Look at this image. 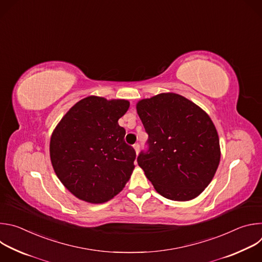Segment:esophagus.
<instances>
[{
	"mask_svg": "<svg viewBox=\"0 0 262 262\" xmlns=\"http://www.w3.org/2000/svg\"><path fill=\"white\" fill-rule=\"evenodd\" d=\"M134 148H135V150H136V154L138 155L139 151H140V144H139V143L135 144V145H134Z\"/></svg>",
	"mask_w": 262,
	"mask_h": 262,
	"instance_id": "esophagus-1",
	"label": "esophagus"
}]
</instances>
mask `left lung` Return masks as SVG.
Here are the masks:
<instances>
[{"label": "left lung", "mask_w": 262, "mask_h": 262, "mask_svg": "<svg viewBox=\"0 0 262 262\" xmlns=\"http://www.w3.org/2000/svg\"><path fill=\"white\" fill-rule=\"evenodd\" d=\"M137 112L148 134V149L137 159L146 177L167 199L196 198L212 180L221 158L210 117L175 93L142 99Z\"/></svg>", "instance_id": "8db88e82"}]
</instances>
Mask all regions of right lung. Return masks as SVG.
<instances>
[{"label": "right lung", "instance_id": "obj_1", "mask_svg": "<svg viewBox=\"0 0 262 262\" xmlns=\"http://www.w3.org/2000/svg\"><path fill=\"white\" fill-rule=\"evenodd\" d=\"M125 99L88 96L74 104L53 132L50 156L65 188L77 198L103 203L119 194L135 168V149L118 124Z\"/></svg>", "mask_w": 262, "mask_h": 262}]
</instances>
